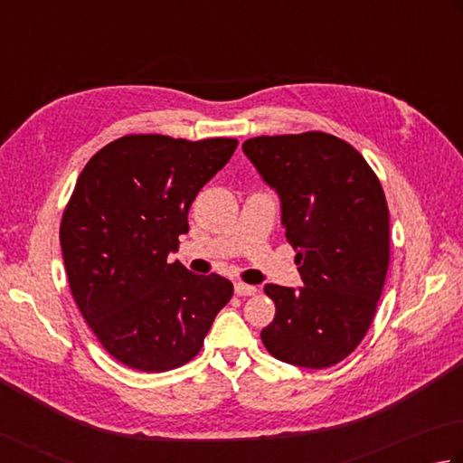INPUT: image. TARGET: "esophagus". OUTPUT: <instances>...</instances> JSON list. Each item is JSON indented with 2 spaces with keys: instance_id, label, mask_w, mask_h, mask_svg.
Segmentation results:
<instances>
[{
  "instance_id": "esophagus-1",
  "label": "esophagus",
  "mask_w": 463,
  "mask_h": 463,
  "mask_svg": "<svg viewBox=\"0 0 463 463\" xmlns=\"http://www.w3.org/2000/svg\"><path fill=\"white\" fill-rule=\"evenodd\" d=\"M234 293H237V296H255L257 288L255 285H247V283L237 281L234 283Z\"/></svg>"
}]
</instances>
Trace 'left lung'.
<instances>
[{
  "instance_id": "8db88e82",
  "label": "left lung",
  "mask_w": 463,
  "mask_h": 463,
  "mask_svg": "<svg viewBox=\"0 0 463 463\" xmlns=\"http://www.w3.org/2000/svg\"><path fill=\"white\" fill-rule=\"evenodd\" d=\"M242 151L281 204L304 285H265L275 319L269 354L301 368L338 364L373 324L389 269V208L381 182L346 141L322 131L260 136Z\"/></svg>"
}]
</instances>
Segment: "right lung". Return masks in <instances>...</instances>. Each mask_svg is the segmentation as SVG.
<instances>
[{
    "mask_svg": "<svg viewBox=\"0 0 463 463\" xmlns=\"http://www.w3.org/2000/svg\"><path fill=\"white\" fill-rule=\"evenodd\" d=\"M237 139L125 136L80 172L61 224L72 298L109 354L144 373L186 364L232 298L221 275L167 263L188 210Z\"/></svg>",
    "mask_w": 463,
    "mask_h": 463,
    "instance_id": "1",
    "label": "right lung"
}]
</instances>
